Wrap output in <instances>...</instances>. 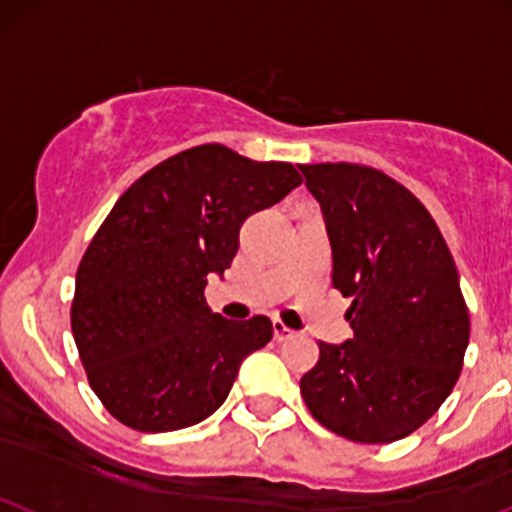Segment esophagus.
I'll return each mask as SVG.
<instances>
[{"instance_id":"1","label":"esophagus","mask_w":512,"mask_h":512,"mask_svg":"<svg viewBox=\"0 0 512 512\" xmlns=\"http://www.w3.org/2000/svg\"><path fill=\"white\" fill-rule=\"evenodd\" d=\"M272 333H274V341H289V338L294 336L292 328L284 326L282 321H279V319H274V321H272Z\"/></svg>"}]
</instances>
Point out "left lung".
<instances>
[{
	"instance_id": "8db88e82",
	"label": "left lung",
	"mask_w": 512,
	"mask_h": 512,
	"mask_svg": "<svg viewBox=\"0 0 512 512\" xmlns=\"http://www.w3.org/2000/svg\"><path fill=\"white\" fill-rule=\"evenodd\" d=\"M331 242L333 289L351 297L353 338L319 341L299 380L319 424L360 444H390L449 397L469 346V306L444 235L400 181L365 164H301Z\"/></svg>"
}]
</instances>
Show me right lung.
Wrapping results in <instances>:
<instances>
[{
  "instance_id": "add662e5",
  "label": "right lung",
  "mask_w": 512,
  "mask_h": 512,
  "mask_svg": "<svg viewBox=\"0 0 512 512\" xmlns=\"http://www.w3.org/2000/svg\"><path fill=\"white\" fill-rule=\"evenodd\" d=\"M299 184L287 161L201 144L117 198L78 265L71 328L90 387L125 427L174 432L211 417L242 360L270 343L267 316L223 319L203 289L233 262L242 223Z\"/></svg>"
}]
</instances>
